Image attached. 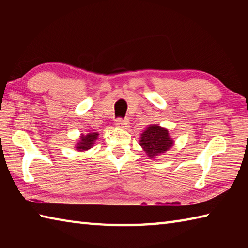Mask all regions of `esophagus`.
<instances>
[{
  "instance_id": "esophagus-1",
  "label": "esophagus",
  "mask_w": 248,
  "mask_h": 248,
  "mask_svg": "<svg viewBox=\"0 0 248 248\" xmlns=\"http://www.w3.org/2000/svg\"><path fill=\"white\" fill-rule=\"evenodd\" d=\"M116 127L121 129H127L129 127V121L127 119H117L116 120Z\"/></svg>"
}]
</instances>
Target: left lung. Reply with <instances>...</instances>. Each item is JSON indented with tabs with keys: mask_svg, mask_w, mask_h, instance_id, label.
Instances as JSON below:
<instances>
[{
	"mask_svg": "<svg viewBox=\"0 0 248 248\" xmlns=\"http://www.w3.org/2000/svg\"><path fill=\"white\" fill-rule=\"evenodd\" d=\"M139 144L149 159H155L156 156L164 155L166 151L170 150L175 141L166 128L151 124L140 134Z\"/></svg>",
	"mask_w": 248,
	"mask_h": 248,
	"instance_id": "1",
	"label": "left lung"
}]
</instances>
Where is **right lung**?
Here are the masks:
<instances>
[{"mask_svg": "<svg viewBox=\"0 0 248 248\" xmlns=\"http://www.w3.org/2000/svg\"><path fill=\"white\" fill-rule=\"evenodd\" d=\"M99 133L98 132H89L87 134H81L78 138V143L76 144V150L78 151H87L91 148H93L96 140H98Z\"/></svg>", "mask_w": 248, "mask_h": 248, "instance_id": "right-lung-1", "label": "right lung"}]
</instances>
